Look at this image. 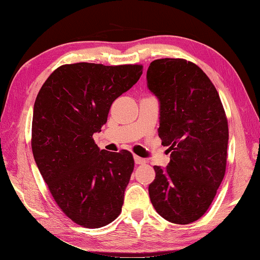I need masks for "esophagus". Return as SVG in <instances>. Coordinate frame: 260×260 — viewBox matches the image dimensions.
<instances>
[{
    "instance_id": "esophagus-1",
    "label": "esophagus",
    "mask_w": 260,
    "mask_h": 260,
    "mask_svg": "<svg viewBox=\"0 0 260 260\" xmlns=\"http://www.w3.org/2000/svg\"><path fill=\"white\" fill-rule=\"evenodd\" d=\"M134 158H135L136 165H145V163H146V160H145V158H142L137 155H135Z\"/></svg>"
}]
</instances>
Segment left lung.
Segmentation results:
<instances>
[{
  "mask_svg": "<svg viewBox=\"0 0 260 260\" xmlns=\"http://www.w3.org/2000/svg\"><path fill=\"white\" fill-rule=\"evenodd\" d=\"M147 84L161 104L158 137L171 152L166 169L154 166L149 198L168 221L190 224L208 211L224 179L229 144L225 109L206 73L186 59L152 61Z\"/></svg>",
  "mask_w": 260,
  "mask_h": 260,
  "instance_id": "8db88e82",
  "label": "left lung"
}]
</instances>
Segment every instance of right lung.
I'll list each match as a JSON object with an SVG mask.
<instances>
[{
	"label": "right lung",
	"mask_w": 260,
	"mask_h": 260,
	"mask_svg": "<svg viewBox=\"0 0 260 260\" xmlns=\"http://www.w3.org/2000/svg\"><path fill=\"white\" fill-rule=\"evenodd\" d=\"M143 74V65L66 63L36 97L31 151L57 206L75 224L100 229L120 216L135 168L126 149L98 148L92 136L107 122L114 100Z\"/></svg>",
	"instance_id": "add662e5"
}]
</instances>
